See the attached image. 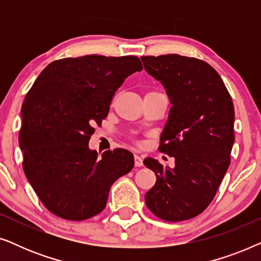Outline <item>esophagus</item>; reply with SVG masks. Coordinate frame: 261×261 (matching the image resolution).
<instances>
[{"label":"esophagus","instance_id":"esophagus-1","mask_svg":"<svg viewBox=\"0 0 261 261\" xmlns=\"http://www.w3.org/2000/svg\"><path fill=\"white\" fill-rule=\"evenodd\" d=\"M134 164H135V166H138V167L144 165V163H142V158L140 155H138V154L134 155Z\"/></svg>","mask_w":261,"mask_h":261}]
</instances>
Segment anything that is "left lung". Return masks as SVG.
I'll return each instance as SVG.
<instances>
[{
	"mask_svg": "<svg viewBox=\"0 0 261 261\" xmlns=\"http://www.w3.org/2000/svg\"><path fill=\"white\" fill-rule=\"evenodd\" d=\"M141 60L172 105L158 149L174 158L173 169L144 160L156 176L146 205L159 219L179 222L204 212L229 167L233 101L220 74L201 59L164 55Z\"/></svg>",
	"mask_w": 261,
	"mask_h": 261,
	"instance_id": "8db88e82",
	"label": "left lung"
}]
</instances>
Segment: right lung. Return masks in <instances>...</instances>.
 <instances>
[{
  "instance_id": "obj_1",
  "label": "right lung",
  "mask_w": 261,
  "mask_h": 261,
  "mask_svg": "<svg viewBox=\"0 0 261 261\" xmlns=\"http://www.w3.org/2000/svg\"><path fill=\"white\" fill-rule=\"evenodd\" d=\"M142 70L138 57L90 55L48 64L24 97L19 142L28 181L46 208L83 221L106 208L114 181L134 166L123 148L102 158L89 149L124 80Z\"/></svg>"
}]
</instances>
